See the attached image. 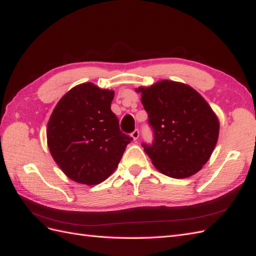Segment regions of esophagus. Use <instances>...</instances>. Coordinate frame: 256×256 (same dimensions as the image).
Instances as JSON below:
<instances>
[{"mask_svg": "<svg viewBox=\"0 0 256 256\" xmlns=\"http://www.w3.org/2000/svg\"><path fill=\"white\" fill-rule=\"evenodd\" d=\"M131 136L133 138V140H138V136H140V132H138V130H135L134 132H132Z\"/></svg>", "mask_w": 256, "mask_h": 256, "instance_id": "esophagus-1", "label": "esophagus"}]
</instances>
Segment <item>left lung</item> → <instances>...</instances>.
<instances>
[{"label": "left lung", "instance_id": "8db88e82", "mask_svg": "<svg viewBox=\"0 0 256 256\" xmlns=\"http://www.w3.org/2000/svg\"><path fill=\"white\" fill-rule=\"evenodd\" d=\"M135 91L154 130V143L143 148L156 170L176 179L198 172L219 138V118L208 102L190 86L172 80Z\"/></svg>", "mask_w": 256, "mask_h": 256}]
</instances>
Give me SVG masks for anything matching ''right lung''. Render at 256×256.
<instances>
[{
	"instance_id": "right-lung-1",
	"label": "right lung",
	"mask_w": 256,
	"mask_h": 256,
	"mask_svg": "<svg viewBox=\"0 0 256 256\" xmlns=\"http://www.w3.org/2000/svg\"><path fill=\"white\" fill-rule=\"evenodd\" d=\"M113 98V90L80 84L62 96L47 123L52 158L76 182L92 186L104 182L133 140L120 131L111 111Z\"/></svg>"
}]
</instances>
